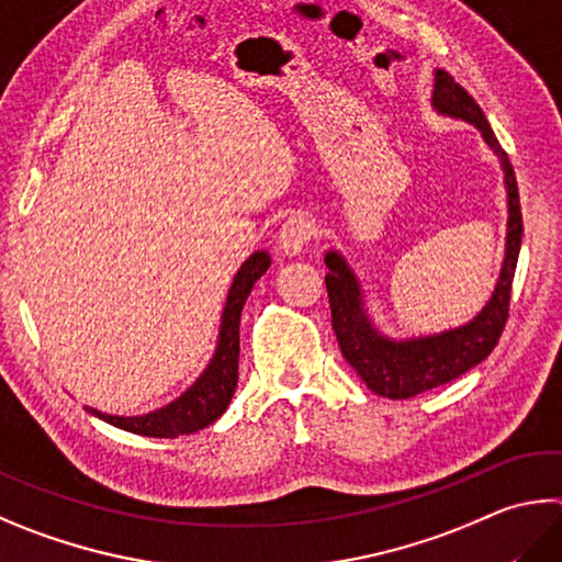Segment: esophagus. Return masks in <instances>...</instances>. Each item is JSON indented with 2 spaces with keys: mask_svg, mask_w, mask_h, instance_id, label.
<instances>
[{
  "mask_svg": "<svg viewBox=\"0 0 562 562\" xmlns=\"http://www.w3.org/2000/svg\"><path fill=\"white\" fill-rule=\"evenodd\" d=\"M314 236V221L310 216H304V213H294L288 221L282 223L280 228V250L284 255H297L304 248H307V243Z\"/></svg>",
  "mask_w": 562,
  "mask_h": 562,
  "instance_id": "esophagus-1",
  "label": "esophagus"
}]
</instances>
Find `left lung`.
Masks as SVG:
<instances>
[{
    "instance_id": "8db88e82",
    "label": "left lung",
    "mask_w": 562,
    "mask_h": 562,
    "mask_svg": "<svg viewBox=\"0 0 562 562\" xmlns=\"http://www.w3.org/2000/svg\"><path fill=\"white\" fill-rule=\"evenodd\" d=\"M432 108L445 117L464 120L469 125H474L482 132L486 145L494 149L498 161H502L508 209L506 252L492 297L472 322L432 336H417V339H391V336H383L375 329L369 310H366L361 284L356 280L349 262L336 250L324 255L326 268H329L324 282L331 304V326L344 359L353 366V371L361 375V381L373 393L393 397V401H405V397L450 383L469 369H474L476 363H482L494 351L498 336L506 326L512 282L524 236L514 167L502 145H498L494 130L488 127L482 108L445 70H435Z\"/></svg>"
}]
</instances>
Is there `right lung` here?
Listing matches in <instances>:
<instances>
[{
	"label": "right lung",
	"instance_id": "right-lung-1",
	"mask_svg": "<svg viewBox=\"0 0 562 562\" xmlns=\"http://www.w3.org/2000/svg\"><path fill=\"white\" fill-rule=\"evenodd\" d=\"M270 268V255L265 250L252 252L250 258L240 265V270L233 278L228 290L226 307L221 316V331H218V346L213 353L211 363L206 366L196 383H193L187 393H181L177 401L159 407L155 413L147 415H108L100 413L95 407H88L90 415L100 417L110 425L120 427V430L135 432L142 437H181L199 432L211 423L226 413L233 393L238 385V353H240V312L246 304L252 284L258 282Z\"/></svg>",
	"mask_w": 562,
	"mask_h": 562
}]
</instances>
